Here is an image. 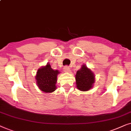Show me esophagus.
Segmentation results:
<instances>
[{
    "label": "esophagus",
    "instance_id": "1",
    "mask_svg": "<svg viewBox=\"0 0 131 131\" xmlns=\"http://www.w3.org/2000/svg\"><path fill=\"white\" fill-rule=\"evenodd\" d=\"M63 71L64 72H69V71H70V68H69V67H68V66H65V67L63 68Z\"/></svg>",
    "mask_w": 131,
    "mask_h": 131
}]
</instances>
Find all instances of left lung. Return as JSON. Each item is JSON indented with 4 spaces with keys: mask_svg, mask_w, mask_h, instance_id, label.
Segmentation results:
<instances>
[{
    "mask_svg": "<svg viewBox=\"0 0 131 131\" xmlns=\"http://www.w3.org/2000/svg\"><path fill=\"white\" fill-rule=\"evenodd\" d=\"M77 88L81 91H88L92 88L95 82L94 74L85 65L77 72L75 75Z\"/></svg>",
    "mask_w": 131,
    "mask_h": 131,
    "instance_id": "8db88e82",
    "label": "left lung"
}]
</instances>
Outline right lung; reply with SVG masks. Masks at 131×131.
Returning a JSON list of instances; mask_svg holds the SVG:
<instances>
[{
  "label": "right lung",
  "mask_w": 131,
  "mask_h": 131,
  "mask_svg": "<svg viewBox=\"0 0 131 131\" xmlns=\"http://www.w3.org/2000/svg\"><path fill=\"white\" fill-rule=\"evenodd\" d=\"M59 73L57 70H53L49 63L38 69L36 80L38 86L41 90L45 93H51L54 91L56 89V84Z\"/></svg>",
  "instance_id": "1"
}]
</instances>
